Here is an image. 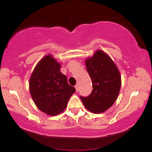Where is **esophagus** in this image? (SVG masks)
Here are the masks:
<instances>
[{
  "mask_svg": "<svg viewBox=\"0 0 152 152\" xmlns=\"http://www.w3.org/2000/svg\"><path fill=\"white\" fill-rule=\"evenodd\" d=\"M75 88H76V91H79V85H76V86H75Z\"/></svg>",
  "mask_w": 152,
  "mask_h": 152,
  "instance_id": "esophagus-1",
  "label": "esophagus"
}]
</instances>
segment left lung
Instances as JSON below:
<instances>
[{
    "label": "left lung",
    "instance_id": "left-lung-1",
    "mask_svg": "<svg viewBox=\"0 0 152 152\" xmlns=\"http://www.w3.org/2000/svg\"><path fill=\"white\" fill-rule=\"evenodd\" d=\"M93 84L88 96H80L86 108L93 113L106 111L115 103L121 85L119 70L111 58L99 50L85 62Z\"/></svg>",
    "mask_w": 152,
    "mask_h": 152
}]
</instances>
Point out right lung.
Returning <instances> with one entry per match:
<instances>
[{
    "label": "right lung",
    "mask_w": 152,
    "mask_h": 152,
    "mask_svg": "<svg viewBox=\"0 0 152 152\" xmlns=\"http://www.w3.org/2000/svg\"><path fill=\"white\" fill-rule=\"evenodd\" d=\"M31 95L38 109L56 115L66 108L76 89L67 83V76L60 72V65L50 55L37 65L29 82Z\"/></svg>",
    "instance_id": "obj_1"
}]
</instances>
